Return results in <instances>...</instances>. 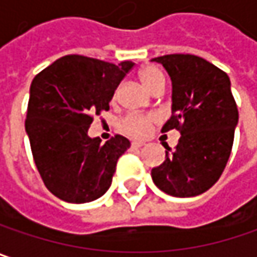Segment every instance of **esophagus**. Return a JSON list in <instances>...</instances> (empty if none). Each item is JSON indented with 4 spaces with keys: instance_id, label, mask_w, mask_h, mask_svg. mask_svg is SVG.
Listing matches in <instances>:
<instances>
[{
    "instance_id": "esophagus-1",
    "label": "esophagus",
    "mask_w": 257,
    "mask_h": 257,
    "mask_svg": "<svg viewBox=\"0 0 257 257\" xmlns=\"http://www.w3.org/2000/svg\"><path fill=\"white\" fill-rule=\"evenodd\" d=\"M144 145H145V144L141 143V141H132V144H131L132 148H143Z\"/></svg>"
}]
</instances>
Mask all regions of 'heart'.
I'll return each mask as SVG.
<instances>
[{"label":"heart","mask_w":257,"mask_h":257,"mask_svg":"<svg viewBox=\"0 0 257 257\" xmlns=\"http://www.w3.org/2000/svg\"><path fill=\"white\" fill-rule=\"evenodd\" d=\"M138 75H140L141 83L151 93H157V91L164 90V84H166L164 74L157 67H153V65L144 67ZM154 123H156V116L154 114L131 113L126 114L119 122V129L122 132L131 135V137H145L151 131Z\"/></svg>","instance_id":"1"}]
</instances>
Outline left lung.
Segmentation results:
<instances>
[{
	"label": "left lung",
	"instance_id": "left-lung-1",
	"mask_svg": "<svg viewBox=\"0 0 257 257\" xmlns=\"http://www.w3.org/2000/svg\"><path fill=\"white\" fill-rule=\"evenodd\" d=\"M173 84L172 117L161 132L177 129L179 144L151 170L156 186L176 198L206 192L222 174L230 159L238 110L228 75L206 59L172 53L154 58Z\"/></svg>",
	"mask_w": 257,
	"mask_h": 257
}]
</instances>
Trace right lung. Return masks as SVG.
I'll return each instance as SVG.
<instances>
[{
  "label": "right lung",
  "mask_w": 257,
  "mask_h": 257,
  "mask_svg": "<svg viewBox=\"0 0 257 257\" xmlns=\"http://www.w3.org/2000/svg\"><path fill=\"white\" fill-rule=\"evenodd\" d=\"M132 68L129 61L114 65L67 55L33 78L24 125L39 174L56 198L84 204L110 186L131 143L114 135L101 144L87 131L94 114L110 109L114 90Z\"/></svg>",
  "instance_id": "add662e5"
}]
</instances>
